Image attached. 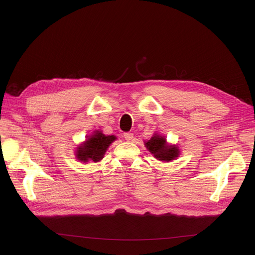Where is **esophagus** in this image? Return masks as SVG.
I'll list each match as a JSON object with an SVG mask.
<instances>
[{"label": "esophagus", "mask_w": 255, "mask_h": 255, "mask_svg": "<svg viewBox=\"0 0 255 255\" xmlns=\"http://www.w3.org/2000/svg\"><path fill=\"white\" fill-rule=\"evenodd\" d=\"M124 138H125L127 141H131V140L133 139V133H130V132L124 133Z\"/></svg>", "instance_id": "1"}]
</instances>
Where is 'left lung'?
<instances>
[{
    "instance_id": "8db88e82",
    "label": "left lung",
    "mask_w": 255,
    "mask_h": 255,
    "mask_svg": "<svg viewBox=\"0 0 255 255\" xmlns=\"http://www.w3.org/2000/svg\"><path fill=\"white\" fill-rule=\"evenodd\" d=\"M147 149L159 160L163 161H170L173 160L178 156V149L175 146H169L166 145V141L162 136L154 134L150 140L146 143Z\"/></svg>"
}]
</instances>
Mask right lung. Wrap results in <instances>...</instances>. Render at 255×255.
Listing matches in <instances>:
<instances>
[{
  "label": "right lung",
  "mask_w": 255,
  "mask_h": 255,
  "mask_svg": "<svg viewBox=\"0 0 255 255\" xmlns=\"http://www.w3.org/2000/svg\"><path fill=\"white\" fill-rule=\"evenodd\" d=\"M116 137L114 135L106 136L100 131H97L92 137L87 139V141L82 144L77 150V157L79 160L87 162L92 160L94 162L100 161L104 154Z\"/></svg>",
  "instance_id": "obj_1"
}]
</instances>
